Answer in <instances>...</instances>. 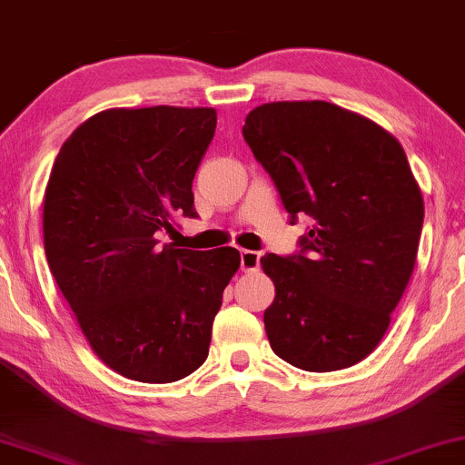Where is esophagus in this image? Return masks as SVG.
Instances as JSON below:
<instances>
[{"mask_svg":"<svg viewBox=\"0 0 465 465\" xmlns=\"http://www.w3.org/2000/svg\"><path fill=\"white\" fill-rule=\"evenodd\" d=\"M259 259H262L259 252L242 251V255H240V268H242V272H257L259 270Z\"/></svg>","mask_w":465,"mask_h":465,"instance_id":"1","label":"esophagus"}]
</instances>
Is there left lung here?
Returning <instances> with one entry per match:
<instances>
[{"label": "left lung", "mask_w": 465, "mask_h": 465, "mask_svg": "<svg viewBox=\"0 0 465 465\" xmlns=\"http://www.w3.org/2000/svg\"><path fill=\"white\" fill-rule=\"evenodd\" d=\"M246 144L287 213L308 214V255L265 252L274 282L272 351L306 372L366 359L385 336L417 262L423 193L393 134L321 102H270L246 114Z\"/></svg>", "instance_id": "8db88e82"}]
</instances>
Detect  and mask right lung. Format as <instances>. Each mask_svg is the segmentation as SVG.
Returning a JSON list of instances; mask_svg holds the SVG:
<instances>
[{
	"instance_id": "right-lung-1",
	"label": "right lung",
	"mask_w": 465,
	"mask_h": 465,
	"mask_svg": "<svg viewBox=\"0 0 465 465\" xmlns=\"http://www.w3.org/2000/svg\"><path fill=\"white\" fill-rule=\"evenodd\" d=\"M214 108H110L64 142L45 191V251L95 355L140 382L181 381L206 361L232 246L159 244L195 216L197 165Z\"/></svg>"
}]
</instances>
